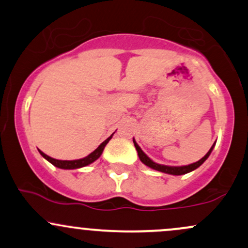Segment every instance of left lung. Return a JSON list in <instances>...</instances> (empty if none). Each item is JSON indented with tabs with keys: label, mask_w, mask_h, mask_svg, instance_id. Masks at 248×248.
Returning a JSON list of instances; mask_svg holds the SVG:
<instances>
[{
	"label": "left lung",
	"mask_w": 248,
	"mask_h": 248,
	"mask_svg": "<svg viewBox=\"0 0 248 248\" xmlns=\"http://www.w3.org/2000/svg\"><path fill=\"white\" fill-rule=\"evenodd\" d=\"M133 142H134V146H135V148H136V150H138L139 157H140L142 163H144L147 167L152 168V169H154V170H157V171H161V172L170 173V175H184V173H187V172L192 171V170L197 169V168L199 166H202V164L204 163V161L209 157L210 154H211L212 149H213V146H215V144H213V146L211 147V149L207 152L206 155L204 156L203 158H201L198 162H195V163L189 164V166H184V167H168V166H162V164H157V163H155V162H153L149 157H148L146 154L142 152L141 148L139 147V144L136 143L134 139H133Z\"/></svg>",
	"instance_id": "1"
}]
</instances>
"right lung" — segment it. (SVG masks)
Here are the masks:
<instances>
[{
	"label": "right lung",
	"mask_w": 248,
	"mask_h": 248,
	"mask_svg": "<svg viewBox=\"0 0 248 248\" xmlns=\"http://www.w3.org/2000/svg\"><path fill=\"white\" fill-rule=\"evenodd\" d=\"M113 135H110L109 138L107 139V140H105L96 149L94 150L93 153H91L90 155L86 156V157L84 158H80V160H75V161H61V160H55V158L50 157V156L45 155L44 153L41 152L39 150V153H41V155L43 157L45 158V160H47L50 162L51 164H53V166L57 167V168H61V169H78V168H81V167H86L88 164H91L92 162H94L95 160H98L99 157H100V155L104 152V148L106 144L108 143V141L112 139Z\"/></svg>",
	"instance_id": "right-lung-1"
}]
</instances>
